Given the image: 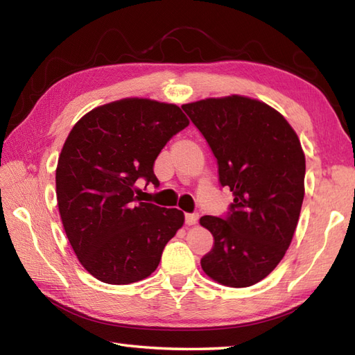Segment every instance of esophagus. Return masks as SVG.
<instances>
[{"label": "esophagus", "instance_id": "1", "mask_svg": "<svg viewBox=\"0 0 355 355\" xmlns=\"http://www.w3.org/2000/svg\"><path fill=\"white\" fill-rule=\"evenodd\" d=\"M198 221V214H186V224L193 225Z\"/></svg>", "mask_w": 355, "mask_h": 355}]
</instances>
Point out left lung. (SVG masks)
<instances>
[{"label": "left lung", "mask_w": 355, "mask_h": 355, "mask_svg": "<svg viewBox=\"0 0 355 355\" xmlns=\"http://www.w3.org/2000/svg\"><path fill=\"white\" fill-rule=\"evenodd\" d=\"M218 162L233 202L224 218L201 216L214 247L201 268L218 284L250 286L267 277L290 247L305 195V154L281 112L244 96L182 107Z\"/></svg>", "instance_id": "1"}]
</instances>
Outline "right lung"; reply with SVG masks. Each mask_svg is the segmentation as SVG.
<instances>
[{"instance_id": "obj_1", "label": "right lung", "mask_w": 355, "mask_h": 355, "mask_svg": "<svg viewBox=\"0 0 355 355\" xmlns=\"http://www.w3.org/2000/svg\"><path fill=\"white\" fill-rule=\"evenodd\" d=\"M187 125L177 105L131 97L92 110L70 131L56 168L59 215L79 262L99 281L148 277L183 225L182 210L141 202L135 183L160 184L155 158Z\"/></svg>"}]
</instances>
